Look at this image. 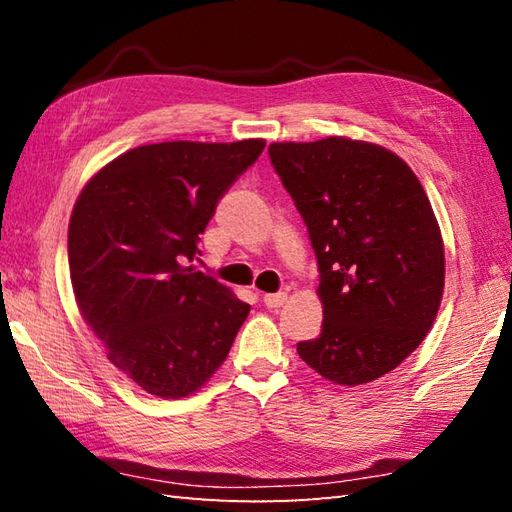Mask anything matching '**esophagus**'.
Instances as JSON below:
<instances>
[{
  "label": "esophagus",
  "mask_w": 512,
  "mask_h": 512,
  "mask_svg": "<svg viewBox=\"0 0 512 512\" xmlns=\"http://www.w3.org/2000/svg\"><path fill=\"white\" fill-rule=\"evenodd\" d=\"M288 295L286 292H273V295H264V306L266 308H281L286 303Z\"/></svg>",
  "instance_id": "1"
}]
</instances>
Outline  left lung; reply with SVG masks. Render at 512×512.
Here are the masks:
<instances>
[{
    "label": "left lung",
    "instance_id": "1",
    "mask_svg": "<svg viewBox=\"0 0 512 512\" xmlns=\"http://www.w3.org/2000/svg\"><path fill=\"white\" fill-rule=\"evenodd\" d=\"M319 264L321 334L297 343L314 372L363 385L424 341L442 301L444 244L416 173L394 151L330 136L273 143Z\"/></svg>",
    "mask_w": 512,
    "mask_h": 512
}]
</instances>
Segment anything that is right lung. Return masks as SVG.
Here are the masks:
<instances>
[{"label": "right lung", "instance_id": "obj_1", "mask_svg": "<svg viewBox=\"0 0 512 512\" xmlns=\"http://www.w3.org/2000/svg\"><path fill=\"white\" fill-rule=\"evenodd\" d=\"M266 140L143 145L85 184L68 228L72 290L112 365L182 398L224 363L250 306L189 266L228 187Z\"/></svg>", "mask_w": 512, "mask_h": 512}]
</instances>
